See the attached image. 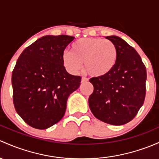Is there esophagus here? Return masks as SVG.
Returning a JSON list of instances; mask_svg holds the SVG:
<instances>
[{"label":"esophagus","mask_w":159,"mask_h":159,"mask_svg":"<svg viewBox=\"0 0 159 159\" xmlns=\"http://www.w3.org/2000/svg\"><path fill=\"white\" fill-rule=\"evenodd\" d=\"M87 81H88V78H85V77H82V78H81V83L87 82Z\"/></svg>","instance_id":"1"}]
</instances>
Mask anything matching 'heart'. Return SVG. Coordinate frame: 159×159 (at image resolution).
I'll return each mask as SVG.
<instances>
[{
    "label": "heart",
    "instance_id": "heart-1",
    "mask_svg": "<svg viewBox=\"0 0 159 159\" xmlns=\"http://www.w3.org/2000/svg\"><path fill=\"white\" fill-rule=\"evenodd\" d=\"M71 52L62 54L63 66L68 72H80L84 63L85 71L93 77L107 75L116 66L118 50L109 39L102 38H82L75 42Z\"/></svg>",
    "mask_w": 159,
    "mask_h": 159
}]
</instances>
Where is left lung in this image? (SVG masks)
<instances>
[{
    "label": "left lung",
    "instance_id": "1",
    "mask_svg": "<svg viewBox=\"0 0 159 159\" xmlns=\"http://www.w3.org/2000/svg\"><path fill=\"white\" fill-rule=\"evenodd\" d=\"M116 45V66L107 75L90 79L93 91L89 107L93 116L108 124L120 126L131 121L144 103L146 68L136 49L121 38L106 36Z\"/></svg>",
    "mask_w": 159,
    "mask_h": 159
}]
</instances>
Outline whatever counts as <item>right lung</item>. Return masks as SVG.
Wrapping results in <instances>:
<instances>
[{"label": "right lung", "mask_w": 159, "mask_h": 159, "mask_svg": "<svg viewBox=\"0 0 159 159\" xmlns=\"http://www.w3.org/2000/svg\"><path fill=\"white\" fill-rule=\"evenodd\" d=\"M75 37L45 36L26 47L12 72L15 110L25 123L45 129L64 116L68 97L81 78L68 74L62 63L64 50Z\"/></svg>", "instance_id": "obj_1"}]
</instances>
